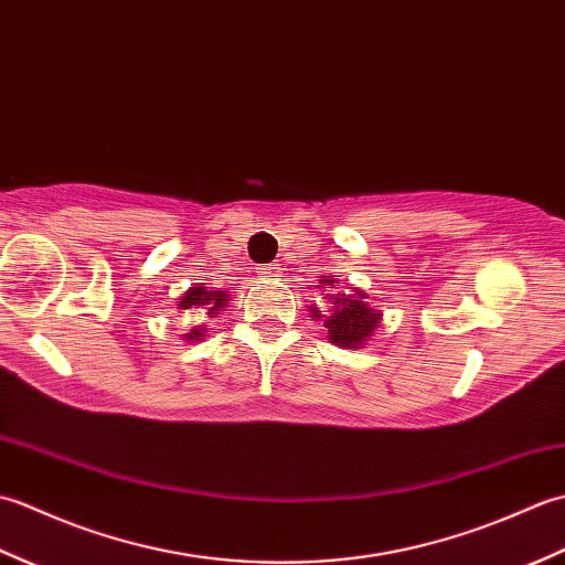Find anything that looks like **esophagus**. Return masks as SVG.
Here are the masks:
<instances>
[{
	"label": "esophagus",
	"mask_w": 565,
	"mask_h": 565,
	"mask_svg": "<svg viewBox=\"0 0 565 565\" xmlns=\"http://www.w3.org/2000/svg\"><path fill=\"white\" fill-rule=\"evenodd\" d=\"M262 274L269 276V279H276V276H281V267H279V264H267Z\"/></svg>",
	"instance_id": "34e87169"
}]
</instances>
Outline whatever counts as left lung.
<instances>
[{"instance_id": "8db88e82", "label": "left lung", "mask_w": 565, "mask_h": 565, "mask_svg": "<svg viewBox=\"0 0 565 565\" xmlns=\"http://www.w3.org/2000/svg\"><path fill=\"white\" fill-rule=\"evenodd\" d=\"M322 284H332V279H322ZM332 289V286H330ZM344 296V294H342ZM364 294L356 291V296L350 294V298H334L332 310L326 316L328 340L338 342L340 347H362L371 332L379 328L381 313L364 303ZM313 318H320V310H313Z\"/></svg>"}]
</instances>
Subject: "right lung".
I'll return each instance as SVG.
<instances>
[{"label":"right lung","instance_id":"right-lung-1","mask_svg":"<svg viewBox=\"0 0 565 565\" xmlns=\"http://www.w3.org/2000/svg\"><path fill=\"white\" fill-rule=\"evenodd\" d=\"M225 294L221 291H209V286H194V289H189L182 298H179V308L182 310H196V313H203L201 318H213L218 310L225 306ZM201 326H194V330H191L186 334V340H199L203 338Z\"/></svg>","mask_w":565,"mask_h":565}]
</instances>
